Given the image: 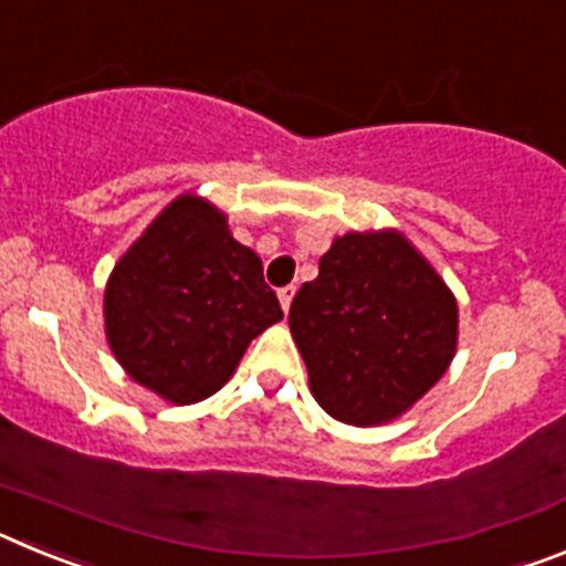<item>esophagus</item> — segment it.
Wrapping results in <instances>:
<instances>
[{
  "instance_id": "34e87169",
  "label": "esophagus",
  "mask_w": 566,
  "mask_h": 566,
  "mask_svg": "<svg viewBox=\"0 0 566 566\" xmlns=\"http://www.w3.org/2000/svg\"><path fill=\"white\" fill-rule=\"evenodd\" d=\"M277 300H280V306H283V312H289V306H292V300H294V286L280 289Z\"/></svg>"
}]
</instances>
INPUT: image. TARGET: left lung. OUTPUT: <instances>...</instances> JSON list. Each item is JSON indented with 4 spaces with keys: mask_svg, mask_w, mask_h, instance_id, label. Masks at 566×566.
<instances>
[{
    "mask_svg": "<svg viewBox=\"0 0 566 566\" xmlns=\"http://www.w3.org/2000/svg\"><path fill=\"white\" fill-rule=\"evenodd\" d=\"M289 328L308 388L328 417L394 422L453 363L459 306L437 269L399 229L334 238L319 274L294 294Z\"/></svg>",
    "mask_w": 566,
    "mask_h": 566,
    "instance_id": "left-lung-1",
    "label": "left lung"
}]
</instances>
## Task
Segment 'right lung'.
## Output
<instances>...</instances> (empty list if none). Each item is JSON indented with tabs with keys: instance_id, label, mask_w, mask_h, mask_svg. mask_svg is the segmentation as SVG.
<instances>
[{
	"instance_id": "1",
	"label": "right lung",
	"mask_w": 566,
	"mask_h": 566,
	"mask_svg": "<svg viewBox=\"0 0 566 566\" xmlns=\"http://www.w3.org/2000/svg\"><path fill=\"white\" fill-rule=\"evenodd\" d=\"M277 319L260 258L195 192L155 214L104 289L109 352L129 379L172 405L221 391L249 343Z\"/></svg>"
}]
</instances>
